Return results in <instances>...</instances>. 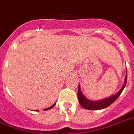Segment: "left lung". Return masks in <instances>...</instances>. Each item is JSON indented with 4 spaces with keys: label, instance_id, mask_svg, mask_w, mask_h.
Here are the masks:
<instances>
[{
    "label": "left lung",
    "instance_id": "1",
    "mask_svg": "<svg viewBox=\"0 0 134 134\" xmlns=\"http://www.w3.org/2000/svg\"><path fill=\"white\" fill-rule=\"evenodd\" d=\"M126 81H127V72L126 73L125 76V80H124V85L120 89V90L116 94L112 95V96L107 97L103 99H100L98 100H92L88 99L84 96L83 94L81 92L80 90V85L79 84L78 85V92H77V97H78V100L80 102V104L81 105L82 107L84 108L85 109L91 110H101L103 108H105L108 107L110 105H111L116 100V99L120 96L122 94V91L124 90V87L126 85Z\"/></svg>",
    "mask_w": 134,
    "mask_h": 134
}]
</instances>
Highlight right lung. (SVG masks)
Masks as SVG:
<instances>
[{
    "instance_id": "obj_1",
    "label": "right lung",
    "mask_w": 134,
    "mask_h": 134,
    "mask_svg": "<svg viewBox=\"0 0 134 134\" xmlns=\"http://www.w3.org/2000/svg\"><path fill=\"white\" fill-rule=\"evenodd\" d=\"M56 103H57V102H55V103H54V104H53L52 105V106L49 107V108H44V111H45V110H48L51 109V108H52L54 106V105H56ZM35 111H39V110H35Z\"/></svg>"
}]
</instances>
